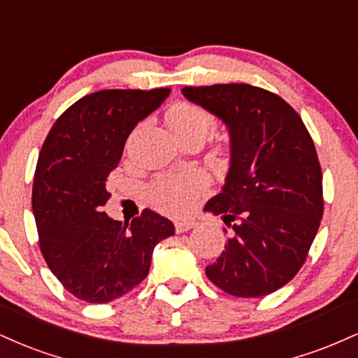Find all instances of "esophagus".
Wrapping results in <instances>:
<instances>
[{"label":"esophagus","instance_id":"1","mask_svg":"<svg viewBox=\"0 0 358 358\" xmlns=\"http://www.w3.org/2000/svg\"><path fill=\"white\" fill-rule=\"evenodd\" d=\"M196 225H199V222H196V220H193V219H183V220L175 222V231L178 232V234H182V232L192 231V229H195Z\"/></svg>","mask_w":358,"mask_h":358}]
</instances>
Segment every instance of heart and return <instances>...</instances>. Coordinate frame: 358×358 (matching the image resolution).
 <instances>
[{
    "mask_svg": "<svg viewBox=\"0 0 358 358\" xmlns=\"http://www.w3.org/2000/svg\"><path fill=\"white\" fill-rule=\"evenodd\" d=\"M166 122L176 136H188V134L205 136L213 126V117L200 106L192 102H178L168 109ZM208 183L210 178L200 168H188V170L162 175L148 187V200L158 210L178 215L190 210L196 199L207 190Z\"/></svg>",
    "mask_w": 358,
    "mask_h": 358,
    "instance_id": "heart-1",
    "label": "heart"
}]
</instances>
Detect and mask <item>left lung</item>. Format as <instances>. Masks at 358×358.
I'll list each match as a JSON object with an SVG mask.
<instances>
[{
    "instance_id": "obj_1",
    "label": "left lung",
    "mask_w": 358,
    "mask_h": 358,
    "mask_svg": "<svg viewBox=\"0 0 358 358\" xmlns=\"http://www.w3.org/2000/svg\"><path fill=\"white\" fill-rule=\"evenodd\" d=\"M182 94L219 117L231 136L225 183L203 210L222 215L232 232L205 274L232 296L274 293L301 269L322 222L313 139L296 110L269 90L215 84Z\"/></svg>"
}]
</instances>
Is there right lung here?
I'll list each match as a JSON object with an SVG mask.
<instances>
[{
	"label": "right lung",
	"instance_id": "right-lung-1",
	"mask_svg": "<svg viewBox=\"0 0 358 358\" xmlns=\"http://www.w3.org/2000/svg\"><path fill=\"white\" fill-rule=\"evenodd\" d=\"M168 96L170 89L89 94L45 139L31 208L45 261L76 298L101 305L124 296L148 276L156 244L175 234L173 222L150 208L131 224L102 212L127 136Z\"/></svg>",
	"mask_w": 358,
	"mask_h": 358
}]
</instances>
